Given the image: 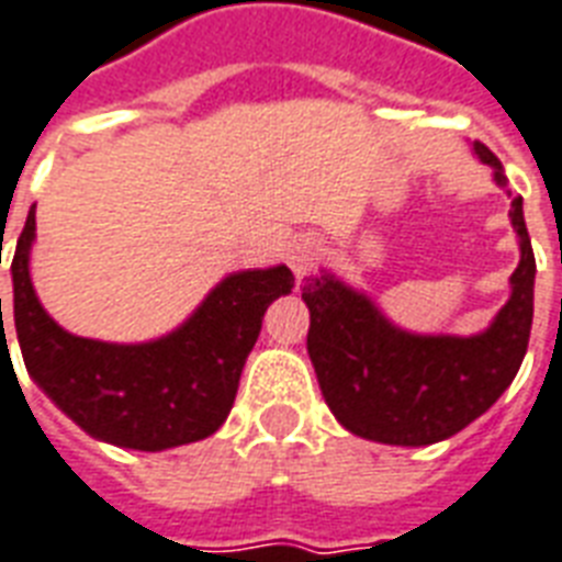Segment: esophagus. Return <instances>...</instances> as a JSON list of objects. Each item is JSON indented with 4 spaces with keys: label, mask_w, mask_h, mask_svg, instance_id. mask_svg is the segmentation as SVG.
<instances>
[{
    "label": "esophagus",
    "mask_w": 562,
    "mask_h": 562,
    "mask_svg": "<svg viewBox=\"0 0 562 562\" xmlns=\"http://www.w3.org/2000/svg\"><path fill=\"white\" fill-rule=\"evenodd\" d=\"M318 255H322V249H318L316 240H299V244H293V249H290L286 260H290V269H293L299 281L307 276L310 269L316 267Z\"/></svg>",
    "instance_id": "esophagus-1"
}]
</instances>
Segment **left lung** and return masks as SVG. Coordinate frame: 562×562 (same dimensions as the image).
Wrapping results in <instances>:
<instances>
[{"label":"left lung","mask_w":562,"mask_h":562,"mask_svg":"<svg viewBox=\"0 0 562 562\" xmlns=\"http://www.w3.org/2000/svg\"><path fill=\"white\" fill-rule=\"evenodd\" d=\"M475 154L508 186L491 147ZM519 235L514 293L479 336H412L385 322L366 295L334 276L304 278L310 307L307 353L325 403L348 432L368 441L426 447L461 432L514 383L528 351L533 318V249L522 217V196L510 200Z\"/></svg>","instance_id":"1"}]
</instances>
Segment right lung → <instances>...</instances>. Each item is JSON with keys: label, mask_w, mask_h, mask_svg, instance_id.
Wrapping results in <instances>:
<instances>
[{"label": "right lung", "mask_w": 562, "mask_h": 562, "mask_svg": "<svg viewBox=\"0 0 562 562\" xmlns=\"http://www.w3.org/2000/svg\"><path fill=\"white\" fill-rule=\"evenodd\" d=\"M31 240L34 209L11 260L13 325L34 383L92 438L127 450H168L217 432L232 412L263 313L293 290V272L272 267L228 276L165 339L110 345L66 334L40 307L29 278Z\"/></svg>", "instance_id": "right-lung-1"}]
</instances>
